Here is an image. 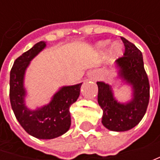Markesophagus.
<instances>
[{
  "mask_svg": "<svg viewBox=\"0 0 160 160\" xmlns=\"http://www.w3.org/2000/svg\"><path fill=\"white\" fill-rule=\"evenodd\" d=\"M92 77H94V74H93V73H92ZM94 78H95V77H94Z\"/></svg>",
  "mask_w": 160,
  "mask_h": 160,
  "instance_id": "esophagus-1",
  "label": "esophagus"
}]
</instances>
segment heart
Returning a JSON list of instances; mask_svg holds the SVG:
<instances>
[{
    "mask_svg": "<svg viewBox=\"0 0 160 160\" xmlns=\"http://www.w3.org/2000/svg\"><path fill=\"white\" fill-rule=\"evenodd\" d=\"M108 44V41H102V42H99L98 43H97V49L100 51V52H103L106 48H107ZM122 53V46H121V44L118 43V42H117V43H115L112 48H111V50H110V52H109V55L112 57V58H115V57H118V56H119L120 54Z\"/></svg>",
    "mask_w": 160,
    "mask_h": 160,
    "instance_id": "heart-1",
    "label": "heart"
}]
</instances>
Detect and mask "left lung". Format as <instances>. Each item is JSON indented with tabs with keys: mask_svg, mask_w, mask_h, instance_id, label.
<instances>
[{
	"mask_svg": "<svg viewBox=\"0 0 160 160\" xmlns=\"http://www.w3.org/2000/svg\"><path fill=\"white\" fill-rule=\"evenodd\" d=\"M125 44L124 57L116 60L118 78L132 88V98L126 102L117 100L113 87L97 82L98 103L102 108V123L110 131L125 132L137 126L146 113L150 99V83L145 72L141 51L133 43L121 37Z\"/></svg>",
	"mask_w": 160,
	"mask_h": 160,
	"instance_id": "left-lung-1",
	"label": "left lung"
}]
</instances>
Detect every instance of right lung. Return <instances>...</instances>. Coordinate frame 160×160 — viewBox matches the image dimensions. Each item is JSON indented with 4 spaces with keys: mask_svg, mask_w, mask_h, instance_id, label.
Returning <instances> with one entry per match:
<instances>
[{
    "mask_svg": "<svg viewBox=\"0 0 160 160\" xmlns=\"http://www.w3.org/2000/svg\"><path fill=\"white\" fill-rule=\"evenodd\" d=\"M46 47L41 41L17 58L10 70L9 100L16 118L26 132L37 139L57 138L67 132L71 125L70 106L80 95L82 83L63 86L46 105L31 109L26 105L25 75L32 59Z\"/></svg>",
    "mask_w": 160,
    "mask_h": 160,
    "instance_id": "add662e5",
    "label": "right lung"
}]
</instances>
